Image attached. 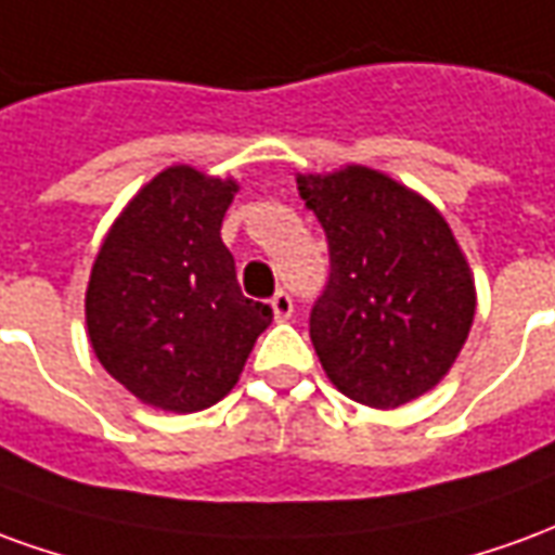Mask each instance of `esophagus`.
<instances>
[{
    "label": "esophagus",
    "mask_w": 555,
    "mask_h": 555,
    "mask_svg": "<svg viewBox=\"0 0 555 555\" xmlns=\"http://www.w3.org/2000/svg\"><path fill=\"white\" fill-rule=\"evenodd\" d=\"M271 310H274V320H289L293 317V298H289V293H274V298H271Z\"/></svg>",
    "instance_id": "1"
}]
</instances>
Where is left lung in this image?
I'll list each match as a JSON object with an SVG mask.
<instances>
[{
  "mask_svg": "<svg viewBox=\"0 0 555 555\" xmlns=\"http://www.w3.org/2000/svg\"><path fill=\"white\" fill-rule=\"evenodd\" d=\"M320 218L332 274L310 340L340 395L395 410L451 371L475 320V278L442 211L361 164L298 172Z\"/></svg>",
  "mask_w": 555,
  "mask_h": 555,
  "instance_id": "1",
  "label": "left lung"
}]
</instances>
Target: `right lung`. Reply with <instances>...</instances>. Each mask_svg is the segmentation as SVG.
<instances>
[{
	"label": "right lung",
	"mask_w": 555,
	"mask_h": 555,
	"mask_svg": "<svg viewBox=\"0 0 555 555\" xmlns=\"http://www.w3.org/2000/svg\"><path fill=\"white\" fill-rule=\"evenodd\" d=\"M235 179L172 164L121 208L86 286L101 367L140 403L199 412L233 391L271 308L242 296L221 238Z\"/></svg>",
	"instance_id": "right-lung-1"
}]
</instances>
